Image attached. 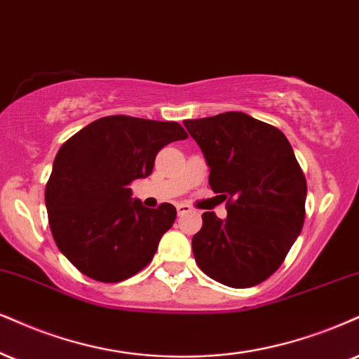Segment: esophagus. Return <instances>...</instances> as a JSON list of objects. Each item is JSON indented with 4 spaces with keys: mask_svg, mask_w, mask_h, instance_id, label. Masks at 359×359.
I'll use <instances>...</instances> for the list:
<instances>
[{
    "mask_svg": "<svg viewBox=\"0 0 359 359\" xmlns=\"http://www.w3.org/2000/svg\"><path fill=\"white\" fill-rule=\"evenodd\" d=\"M176 210H178V215L180 216H183V215H187V213H191L193 208L189 206V205H184V203H180V205H176Z\"/></svg>",
    "mask_w": 359,
    "mask_h": 359,
    "instance_id": "34e87169",
    "label": "esophagus"
}]
</instances>
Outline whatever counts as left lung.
Instances as JSON below:
<instances>
[{
	"label": "left lung",
	"mask_w": 359,
	"mask_h": 359,
	"mask_svg": "<svg viewBox=\"0 0 359 359\" xmlns=\"http://www.w3.org/2000/svg\"><path fill=\"white\" fill-rule=\"evenodd\" d=\"M210 166V187L226 200V219L203 213L193 255L211 280L250 287L281 266L302 233L306 178L290 141L240 111L183 121Z\"/></svg>",
	"instance_id": "1"
}]
</instances>
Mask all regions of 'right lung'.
Instances as JSON below:
<instances>
[{
	"mask_svg": "<svg viewBox=\"0 0 359 359\" xmlns=\"http://www.w3.org/2000/svg\"><path fill=\"white\" fill-rule=\"evenodd\" d=\"M187 138L175 121L114 114L63 143L44 201L56 246L83 274L118 283L153 259L176 208L163 203L149 210L131 200L130 184L151 175L159 149Z\"/></svg>",
	"mask_w": 359,
	"mask_h": 359,
	"instance_id": "1",
	"label": "right lung"
}]
</instances>
